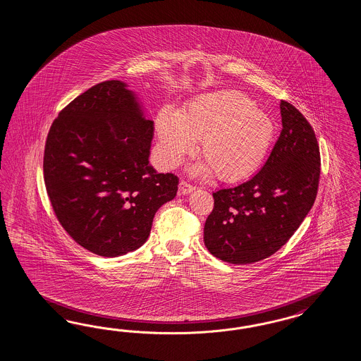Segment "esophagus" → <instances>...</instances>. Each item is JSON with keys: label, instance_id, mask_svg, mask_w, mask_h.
<instances>
[{"label": "esophagus", "instance_id": "esophagus-1", "mask_svg": "<svg viewBox=\"0 0 361 361\" xmlns=\"http://www.w3.org/2000/svg\"><path fill=\"white\" fill-rule=\"evenodd\" d=\"M195 189H196V186L189 184V183L185 181V180L180 181V185H178V190H180V193H183V195H188V193L193 192Z\"/></svg>", "mask_w": 361, "mask_h": 361}]
</instances>
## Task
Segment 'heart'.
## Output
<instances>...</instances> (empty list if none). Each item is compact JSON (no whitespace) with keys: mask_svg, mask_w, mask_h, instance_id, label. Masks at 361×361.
Returning <instances> with one entry per match:
<instances>
[{"mask_svg":"<svg viewBox=\"0 0 361 361\" xmlns=\"http://www.w3.org/2000/svg\"><path fill=\"white\" fill-rule=\"evenodd\" d=\"M161 161L168 168L180 164L195 142L219 180L235 183L252 176L266 159L275 126L255 102L238 91H221L193 99L177 116L161 111L156 119Z\"/></svg>","mask_w":361,"mask_h":361,"instance_id":"b5f03b06","label":"heart"}]
</instances>
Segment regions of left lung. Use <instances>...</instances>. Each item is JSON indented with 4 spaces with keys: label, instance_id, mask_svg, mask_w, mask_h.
Instances as JSON below:
<instances>
[{
    "label": "left lung",
    "instance_id": "obj_1",
    "mask_svg": "<svg viewBox=\"0 0 361 361\" xmlns=\"http://www.w3.org/2000/svg\"><path fill=\"white\" fill-rule=\"evenodd\" d=\"M282 131L262 169L240 185L213 193L204 228L210 254L224 262L254 263L278 252L311 210L320 152L303 114L281 100Z\"/></svg>",
    "mask_w": 361,
    "mask_h": 361
}]
</instances>
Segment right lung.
Wrapping results in <instances>:
<instances>
[{"label": "right lung", "mask_w": 361, "mask_h": 361, "mask_svg": "<svg viewBox=\"0 0 361 361\" xmlns=\"http://www.w3.org/2000/svg\"><path fill=\"white\" fill-rule=\"evenodd\" d=\"M153 121L142 118L121 80H106L70 102L44 144V180L55 217L100 257L147 240L157 209L173 200L178 177L148 165Z\"/></svg>", "instance_id": "obj_1"}]
</instances>
